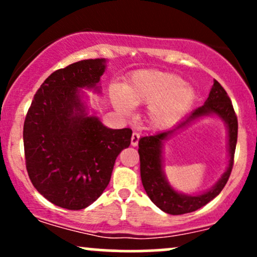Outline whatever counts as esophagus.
Here are the masks:
<instances>
[{"label":"esophagus","mask_w":257,"mask_h":257,"mask_svg":"<svg viewBox=\"0 0 257 257\" xmlns=\"http://www.w3.org/2000/svg\"><path fill=\"white\" fill-rule=\"evenodd\" d=\"M139 139H140V135L138 134V133H133V135H132V140H131V144H132V146H138V144H139Z\"/></svg>","instance_id":"1"}]
</instances>
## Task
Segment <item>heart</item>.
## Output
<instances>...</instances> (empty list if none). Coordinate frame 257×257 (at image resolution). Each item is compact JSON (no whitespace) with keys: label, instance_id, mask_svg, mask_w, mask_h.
<instances>
[{"label":"heart","instance_id":"obj_1","mask_svg":"<svg viewBox=\"0 0 257 257\" xmlns=\"http://www.w3.org/2000/svg\"><path fill=\"white\" fill-rule=\"evenodd\" d=\"M194 89L180 76L158 70H139L123 87L112 85L110 99L123 116L132 114L134 106L147 105L146 119L153 126L176 122L192 105Z\"/></svg>","mask_w":257,"mask_h":257}]
</instances>
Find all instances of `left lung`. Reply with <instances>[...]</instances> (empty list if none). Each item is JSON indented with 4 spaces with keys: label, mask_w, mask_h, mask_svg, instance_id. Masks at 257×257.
I'll return each instance as SVG.
<instances>
[{
    "label": "left lung",
    "mask_w": 257,
    "mask_h": 257,
    "mask_svg": "<svg viewBox=\"0 0 257 257\" xmlns=\"http://www.w3.org/2000/svg\"><path fill=\"white\" fill-rule=\"evenodd\" d=\"M205 116H216L222 120L226 126L229 164L221 178L209 190L198 195L179 193L170 185L164 172V143L176 131L182 130ZM237 135L238 120L231 99L219 82L214 81L204 105L193 110L184 120L169 131L143 137L139 140L138 151L140 156L141 181L149 198L161 210L170 215L192 213L208 204L215 197L219 196L229 178L237 145Z\"/></svg>",
    "instance_id": "1"
}]
</instances>
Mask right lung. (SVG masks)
Returning <instances> with one entry per match:
<instances>
[{
  "label": "right lung",
  "instance_id": "obj_1",
  "mask_svg": "<svg viewBox=\"0 0 257 257\" xmlns=\"http://www.w3.org/2000/svg\"><path fill=\"white\" fill-rule=\"evenodd\" d=\"M106 63L88 59L53 72L26 114L23 138L29 178L44 198L69 210L87 208L101 196L116 158L131 145L132 129L102 124L82 90L101 93Z\"/></svg>",
  "mask_w": 257,
  "mask_h": 257
}]
</instances>
